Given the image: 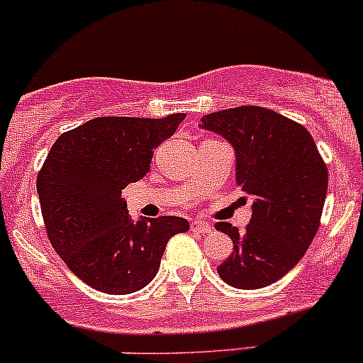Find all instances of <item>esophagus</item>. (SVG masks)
I'll list each match as a JSON object with an SVG mask.
<instances>
[{"mask_svg": "<svg viewBox=\"0 0 363 363\" xmlns=\"http://www.w3.org/2000/svg\"><path fill=\"white\" fill-rule=\"evenodd\" d=\"M191 232L211 233L212 232V226L208 225L207 221H203V219H195V221H191Z\"/></svg>", "mask_w": 363, "mask_h": 363, "instance_id": "34e87169", "label": "esophagus"}]
</instances>
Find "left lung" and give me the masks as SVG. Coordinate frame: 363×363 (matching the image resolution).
<instances>
[{
	"label": "left lung",
	"mask_w": 363,
	"mask_h": 363,
	"mask_svg": "<svg viewBox=\"0 0 363 363\" xmlns=\"http://www.w3.org/2000/svg\"><path fill=\"white\" fill-rule=\"evenodd\" d=\"M200 121L233 145L237 184L255 200L244 232L216 223L233 240L232 255L218 267L219 277L240 290L269 286L300 262L320 228L327 164L302 124L270 108H226Z\"/></svg>",
	"instance_id": "left-lung-1"
}]
</instances>
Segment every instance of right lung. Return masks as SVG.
I'll list each match as a JSON object with an SVG mask.
<instances>
[{
	"label": "right lung",
	"instance_id": "1",
	"mask_svg": "<svg viewBox=\"0 0 363 363\" xmlns=\"http://www.w3.org/2000/svg\"><path fill=\"white\" fill-rule=\"evenodd\" d=\"M184 117H96L65 131L43 161L36 191L47 235L68 269L94 290L126 295L147 286L168 240L189 230L177 216L133 221L123 199Z\"/></svg>",
	"mask_w": 363,
	"mask_h": 363
}]
</instances>
